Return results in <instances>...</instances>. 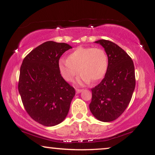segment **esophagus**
I'll use <instances>...</instances> for the list:
<instances>
[{
  "label": "esophagus",
  "instance_id": "esophagus-1",
  "mask_svg": "<svg viewBox=\"0 0 155 155\" xmlns=\"http://www.w3.org/2000/svg\"><path fill=\"white\" fill-rule=\"evenodd\" d=\"M81 92H82V90H80V89H76V92H77V94H79Z\"/></svg>",
  "mask_w": 155,
  "mask_h": 155
}]
</instances>
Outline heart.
I'll list each match as a JSON object with an SVG mask.
<instances>
[{
    "mask_svg": "<svg viewBox=\"0 0 155 155\" xmlns=\"http://www.w3.org/2000/svg\"><path fill=\"white\" fill-rule=\"evenodd\" d=\"M58 67L61 76L68 82H73L79 71L82 73L78 82L83 85L104 77L109 68V58L102 48L79 46L68 56L67 61H59Z\"/></svg>",
    "mask_w": 155,
    "mask_h": 155,
    "instance_id": "1",
    "label": "heart"
}]
</instances>
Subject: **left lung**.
Wrapping results in <instances>:
<instances>
[{"label": "left lung", "instance_id": "1", "mask_svg": "<svg viewBox=\"0 0 155 155\" xmlns=\"http://www.w3.org/2000/svg\"><path fill=\"white\" fill-rule=\"evenodd\" d=\"M94 42L104 48L109 68L102 81L92 89L90 109L97 120L110 122L124 113L132 98L135 87L134 64L117 44L105 39Z\"/></svg>", "mask_w": 155, "mask_h": 155}]
</instances>
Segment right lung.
Listing matches in <instances>:
<instances>
[{
	"label": "right lung",
	"instance_id": "obj_1",
	"mask_svg": "<svg viewBox=\"0 0 155 155\" xmlns=\"http://www.w3.org/2000/svg\"><path fill=\"white\" fill-rule=\"evenodd\" d=\"M72 47L65 43L49 41L31 51L20 67L18 90L30 117L45 126L63 121L75 95L73 87L58 71V62Z\"/></svg>",
	"mask_w": 155,
	"mask_h": 155
}]
</instances>
